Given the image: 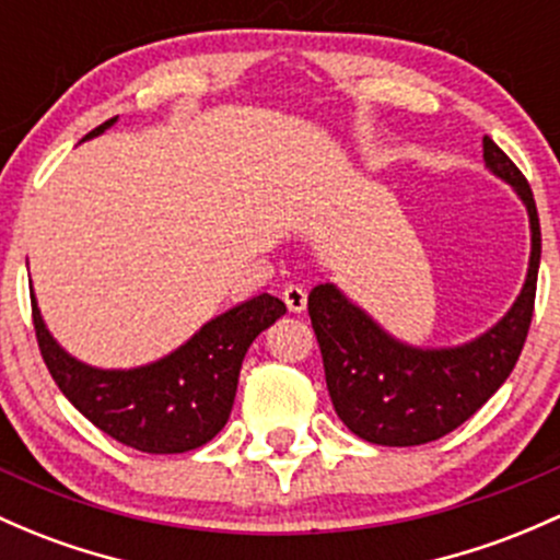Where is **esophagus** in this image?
I'll return each instance as SVG.
<instances>
[{
  "label": "esophagus",
  "mask_w": 560,
  "mask_h": 560,
  "mask_svg": "<svg viewBox=\"0 0 560 560\" xmlns=\"http://www.w3.org/2000/svg\"><path fill=\"white\" fill-rule=\"evenodd\" d=\"M281 300H284L287 308H290L292 313H303L305 305H308V294H305L303 287H298V284L284 287V292H281Z\"/></svg>",
  "instance_id": "1"
}]
</instances>
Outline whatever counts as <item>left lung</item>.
Listing matches in <instances>:
<instances>
[{
    "instance_id": "8db88e82",
    "label": "left lung",
    "mask_w": 560,
    "mask_h": 560,
    "mask_svg": "<svg viewBox=\"0 0 560 560\" xmlns=\"http://www.w3.org/2000/svg\"><path fill=\"white\" fill-rule=\"evenodd\" d=\"M487 167L518 190L529 210V276L510 313L468 346L420 350L393 340L364 311L318 284L308 313L322 348L327 390L337 417L359 439L380 446H420L470 420L513 372L534 316L542 236L524 172L494 140L483 138Z\"/></svg>"
}]
</instances>
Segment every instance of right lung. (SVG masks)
Returning <instances> with one entry per match:
<instances>
[{"label": "right lung", "mask_w": 560, "mask_h": 560, "mask_svg": "<svg viewBox=\"0 0 560 560\" xmlns=\"http://www.w3.org/2000/svg\"><path fill=\"white\" fill-rule=\"evenodd\" d=\"M108 119L84 135H101ZM287 313L273 294H257L223 316L156 364L130 372H103L71 359L45 329L31 294L36 342L63 396L103 433L130 450L180 454L205 446L229 422L238 370L252 340Z\"/></svg>", "instance_id": "obj_1"}]
</instances>
